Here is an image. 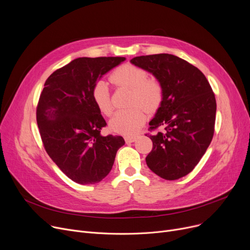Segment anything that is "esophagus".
<instances>
[{"mask_svg": "<svg viewBox=\"0 0 250 250\" xmlns=\"http://www.w3.org/2000/svg\"><path fill=\"white\" fill-rule=\"evenodd\" d=\"M125 141L126 144H130V143H134L137 141L136 137H125Z\"/></svg>", "mask_w": 250, "mask_h": 250, "instance_id": "esophagus-1", "label": "esophagus"}]
</instances>
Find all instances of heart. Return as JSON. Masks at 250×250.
I'll return each instance as SVG.
<instances>
[{
	"label": "heart",
	"instance_id": "heart-1",
	"mask_svg": "<svg viewBox=\"0 0 250 250\" xmlns=\"http://www.w3.org/2000/svg\"><path fill=\"white\" fill-rule=\"evenodd\" d=\"M110 79L116 85L132 90L129 109L116 111L109 121V128L124 136L136 135L146 122V112L157 110L163 101V89L157 80L148 79V73L138 66L125 64L115 69ZM94 104L104 115H110L113 110L108 83L98 80L91 89ZM144 108L143 109L141 106Z\"/></svg>",
	"mask_w": 250,
	"mask_h": 250
}]
</instances>
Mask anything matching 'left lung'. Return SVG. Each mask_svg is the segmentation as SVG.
Listing matches in <instances>:
<instances>
[{"label":"left lung","instance_id":"left-lung-1","mask_svg":"<svg viewBox=\"0 0 250 250\" xmlns=\"http://www.w3.org/2000/svg\"><path fill=\"white\" fill-rule=\"evenodd\" d=\"M130 63L153 74L163 89L162 104L148 125L164 130L149 136L147 167L165 180L184 177L213 138L216 101L209 82L194 65L172 54L138 56Z\"/></svg>","mask_w":250,"mask_h":250}]
</instances>
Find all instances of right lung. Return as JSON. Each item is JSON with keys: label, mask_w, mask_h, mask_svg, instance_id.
Instances as JSON below:
<instances>
[{"label": "right lung", "mask_w": 250, "mask_h": 250, "mask_svg": "<svg viewBox=\"0 0 250 250\" xmlns=\"http://www.w3.org/2000/svg\"><path fill=\"white\" fill-rule=\"evenodd\" d=\"M125 57H80L50 75L37 106V124L49 157L81 185L101 182L110 172L123 137H104L106 123L94 104L91 89Z\"/></svg>", "instance_id": "1"}]
</instances>
